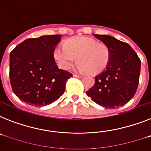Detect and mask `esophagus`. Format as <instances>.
Listing matches in <instances>:
<instances>
[{
  "label": "esophagus",
  "instance_id": "34e87169",
  "mask_svg": "<svg viewBox=\"0 0 151 151\" xmlns=\"http://www.w3.org/2000/svg\"><path fill=\"white\" fill-rule=\"evenodd\" d=\"M73 77H75V78H82V76L78 74H73Z\"/></svg>",
  "mask_w": 151,
  "mask_h": 151
}]
</instances>
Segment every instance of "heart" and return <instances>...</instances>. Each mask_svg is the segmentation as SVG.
<instances>
[{"label":"heart","instance_id":"heart-1","mask_svg":"<svg viewBox=\"0 0 151 151\" xmlns=\"http://www.w3.org/2000/svg\"><path fill=\"white\" fill-rule=\"evenodd\" d=\"M54 57L63 69H69L78 57V70L95 75L107 67L110 51L105 44L86 36H78L68 39L64 46L57 47Z\"/></svg>","mask_w":151,"mask_h":151}]
</instances>
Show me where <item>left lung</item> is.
<instances>
[{
  "label": "left lung",
  "instance_id": "1",
  "mask_svg": "<svg viewBox=\"0 0 151 151\" xmlns=\"http://www.w3.org/2000/svg\"><path fill=\"white\" fill-rule=\"evenodd\" d=\"M93 35L109 47L110 60L86 94L96 104L108 109L123 106L138 88L141 60L129 44L110 35Z\"/></svg>",
  "mask_w": 151,
  "mask_h": 151
}]
</instances>
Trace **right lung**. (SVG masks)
Wrapping results in <instances>:
<instances>
[{
  "label": "right lung",
  "instance_id": "1",
  "mask_svg": "<svg viewBox=\"0 0 151 151\" xmlns=\"http://www.w3.org/2000/svg\"><path fill=\"white\" fill-rule=\"evenodd\" d=\"M60 35L28 38L10 54V80L13 93L35 106L50 104L64 93L73 75L60 69L54 57Z\"/></svg>",
  "mask_w": 151,
  "mask_h": 151
}]
</instances>
